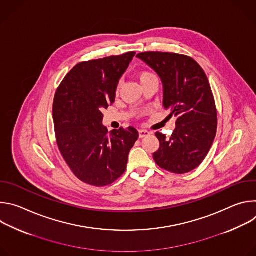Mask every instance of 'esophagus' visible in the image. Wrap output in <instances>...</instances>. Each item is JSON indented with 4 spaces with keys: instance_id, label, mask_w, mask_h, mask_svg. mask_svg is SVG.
Listing matches in <instances>:
<instances>
[{
    "instance_id": "esophagus-1",
    "label": "esophagus",
    "mask_w": 256,
    "mask_h": 256,
    "mask_svg": "<svg viewBox=\"0 0 256 256\" xmlns=\"http://www.w3.org/2000/svg\"><path fill=\"white\" fill-rule=\"evenodd\" d=\"M150 134H151L150 132L146 130H138V136H140V138H144V136H148Z\"/></svg>"
}]
</instances>
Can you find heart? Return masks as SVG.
I'll list each match as a JSON object with an SVG mask.
<instances>
[{
  "mask_svg": "<svg viewBox=\"0 0 256 256\" xmlns=\"http://www.w3.org/2000/svg\"><path fill=\"white\" fill-rule=\"evenodd\" d=\"M155 78L156 77L149 72H140V75H138V80H140V84L146 82V81H149L151 79H155Z\"/></svg>",
  "mask_w": 256,
  "mask_h": 256,
  "instance_id": "obj_1",
  "label": "heart"
}]
</instances>
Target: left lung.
<instances>
[{
    "instance_id": "left-lung-1",
    "label": "left lung",
    "mask_w": 256,
    "mask_h": 256,
    "mask_svg": "<svg viewBox=\"0 0 256 256\" xmlns=\"http://www.w3.org/2000/svg\"><path fill=\"white\" fill-rule=\"evenodd\" d=\"M136 58L160 77L164 108L169 118H176L170 138L156 132L160 147L154 160L172 173L190 172L208 155L216 132V109L206 72L194 60L182 54L148 52Z\"/></svg>"
}]
</instances>
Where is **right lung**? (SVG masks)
Returning a JSON list of instances; mask_svg holds the SVG:
<instances>
[{"label": "right lung", "instance_id": "add662e5", "mask_svg": "<svg viewBox=\"0 0 256 256\" xmlns=\"http://www.w3.org/2000/svg\"><path fill=\"white\" fill-rule=\"evenodd\" d=\"M134 54L80 62L56 92L52 116L58 149L72 173L87 184L105 186L120 178L138 138L132 126L108 132L102 124V112L114 103L118 82Z\"/></svg>", "mask_w": 256, "mask_h": 256}]
</instances>
